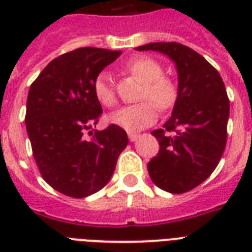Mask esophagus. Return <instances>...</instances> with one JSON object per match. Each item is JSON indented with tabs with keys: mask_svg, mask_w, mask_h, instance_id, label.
I'll return each instance as SVG.
<instances>
[{
	"mask_svg": "<svg viewBox=\"0 0 252 252\" xmlns=\"http://www.w3.org/2000/svg\"><path fill=\"white\" fill-rule=\"evenodd\" d=\"M128 137H129L130 141H136V140H137V138L140 137V134H138V133H133V132H129V133H128Z\"/></svg>",
	"mask_w": 252,
	"mask_h": 252,
	"instance_id": "obj_1",
	"label": "esophagus"
}]
</instances>
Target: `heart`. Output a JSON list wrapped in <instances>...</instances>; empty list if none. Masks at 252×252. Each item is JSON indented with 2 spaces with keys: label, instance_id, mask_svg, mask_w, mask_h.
I'll list each match as a JSON object with an SVG mask.
<instances>
[{
  "label": "heart",
  "instance_id": "1",
  "mask_svg": "<svg viewBox=\"0 0 252 252\" xmlns=\"http://www.w3.org/2000/svg\"><path fill=\"white\" fill-rule=\"evenodd\" d=\"M126 72L144 82L140 99L145 102L123 107L110 115V122L126 130L144 129L157 120V107L161 110H168L175 104L178 99V85L172 78L163 74L162 65L152 57H134L126 63ZM93 93L102 106L111 108L118 103L114 84L107 73H99L95 77Z\"/></svg>",
  "mask_w": 252,
  "mask_h": 252
}]
</instances>
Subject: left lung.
Here are the masks:
<instances>
[{"label": "left lung", "instance_id": "obj_1", "mask_svg": "<svg viewBox=\"0 0 252 252\" xmlns=\"http://www.w3.org/2000/svg\"><path fill=\"white\" fill-rule=\"evenodd\" d=\"M137 51H158L175 61L178 99L163 128L152 132L159 150L148 171L161 189L184 193L209 178L222 157L230 111L225 84L217 69L187 45L150 43Z\"/></svg>", "mask_w": 252, "mask_h": 252}]
</instances>
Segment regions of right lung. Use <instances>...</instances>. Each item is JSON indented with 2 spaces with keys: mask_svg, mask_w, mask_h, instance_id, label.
<instances>
[{
  "mask_svg": "<svg viewBox=\"0 0 252 252\" xmlns=\"http://www.w3.org/2000/svg\"><path fill=\"white\" fill-rule=\"evenodd\" d=\"M120 55L93 47L74 49L53 59L30 87L25 120L32 156L43 179L70 197L102 189L128 145L119 126L93 129L103 112L93 82Z\"/></svg>",
  "mask_w": 252,
  "mask_h": 252,
  "instance_id": "add662e5",
  "label": "right lung"
}]
</instances>
